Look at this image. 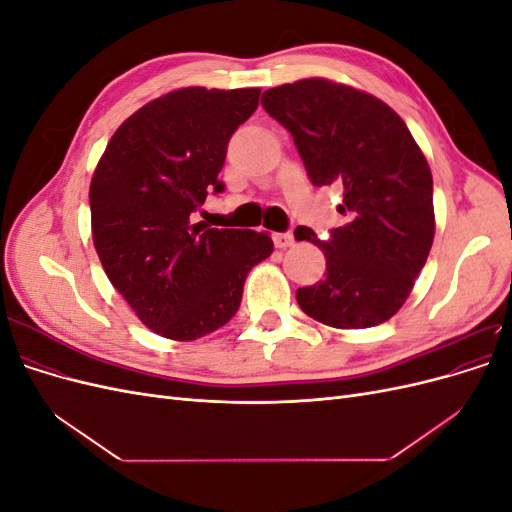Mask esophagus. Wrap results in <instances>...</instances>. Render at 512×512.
I'll use <instances>...</instances> for the list:
<instances>
[{
    "label": "esophagus",
    "mask_w": 512,
    "mask_h": 512,
    "mask_svg": "<svg viewBox=\"0 0 512 512\" xmlns=\"http://www.w3.org/2000/svg\"><path fill=\"white\" fill-rule=\"evenodd\" d=\"M273 243H275V247H280V250H286V247L294 245V235L292 232H275Z\"/></svg>",
    "instance_id": "obj_1"
}]
</instances>
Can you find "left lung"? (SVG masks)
<instances>
[{
  "label": "left lung",
  "mask_w": 512,
  "mask_h": 512,
  "mask_svg": "<svg viewBox=\"0 0 512 512\" xmlns=\"http://www.w3.org/2000/svg\"><path fill=\"white\" fill-rule=\"evenodd\" d=\"M265 111L292 134L314 185L339 183L348 222L320 241H297L327 258L324 280L297 290L299 307L335 329H367L404 305L425 267L433 230L429 164L393 108L348 85L305 79L262 94Z\"/></svg>",
  "instance_id": "8db88e82"
}]
</instances>
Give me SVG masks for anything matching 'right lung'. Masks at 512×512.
<instances>
[{"label":"right lung","mask_w":512,"mask_h":512,"mask_svg":"<svg viewBox=\"0 0 512 512\" xmlns=\"http://www.w3.org/2000/svg\"><path fill=\"white\" fill-rule=\"evenodd\" d=\"M260 89L185 87L121 123L91 179V232L108 280L145 327L177 342L205 337L237 314L254 265L273 252L267 232L192 222L230 136Z\"/></svg>","instance_id":"obj_1"}]
</instances>
